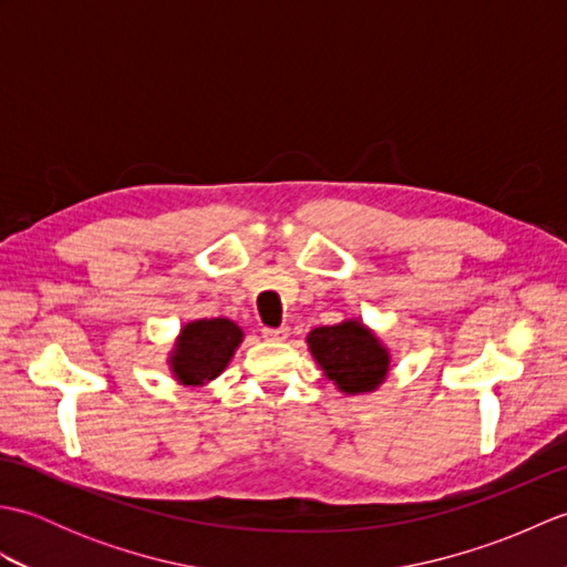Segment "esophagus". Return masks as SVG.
<instances>
[{"label":"esophagus","mask_w":567,"mask_h":567,"mask_svg":"<svg viewBox=\"0 0 567 567\" xmlns=\"http://www.w3.org/2000/svg\"><path fill=\"white\" fill-rule=\"evenodd\" d=\"M287 336H290V329L287 327H277V329L265 327L262 329V339H268V341H285Z\"/></svg>","instance_id":"34e87169"}]
</instances>
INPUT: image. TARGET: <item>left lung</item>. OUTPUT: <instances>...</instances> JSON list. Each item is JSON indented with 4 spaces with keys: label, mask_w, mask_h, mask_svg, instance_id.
I'll return each mask as SVG.
<instances>
[{
    "label": "left lung",
    "mask_w": 567,
    "mask_h": 567,
    "mask_svg": "<svg viewBox=\"0 0 567 567\" xmlns=\"http://www.w3.org/2000/svg\"><path fill=\"white\" fill-rule=\"evenodd\" d=\"M311 358L343 394L375 392L388 380L390 351L363 321L343 319L307 336Z\"/></svg>",
    "instance_id": "obj_1"
}]
</instances>
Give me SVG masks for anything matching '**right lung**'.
<instances>
[{
    "mask_svg": "<svg viewBox=\"0 0 567 567\" xmlns=\"http://www.w3.org/2000/svg\"><path fill=\"white\" fill-rule=\"evenodd\" d=\"M244 341V329L231 319H197L179 329L167 365L173 378L185 388H204L231 363Z\"/></svg>",
    "mask_w": 567,
    "mask_h": 567,
    "instance_id": "obj_1",
    "label": "right lung"
}]
</instances>
